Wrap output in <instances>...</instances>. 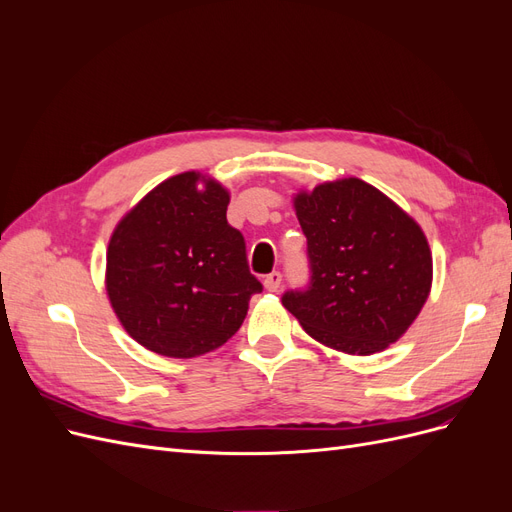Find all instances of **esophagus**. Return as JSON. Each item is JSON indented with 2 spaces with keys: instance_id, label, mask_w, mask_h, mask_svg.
Segmentation results:
<instances>
[{
  "instance_id": "1",
  "label": "esophagus",
  "mask_w": 512,
  "mask_h": 512,
  "mask_svg": "<svg viewBox=\"0 0 512 512\" xmlns=\"http://www.w3.org/2000/svg\"><path fill=\"white\" fill-rule=\"evenodd\" d=\"M280 286H282V273L280 271H273L265 277V288L269 292H277V290H280Z\"/></svg>"
}]
</instances>
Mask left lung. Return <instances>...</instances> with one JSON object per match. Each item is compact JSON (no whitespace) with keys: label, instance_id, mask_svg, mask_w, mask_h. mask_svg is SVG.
<instances>
[{"label":"left lung","instance_id":"obj_1","mask_svg":"<svg viewBox=\"0 0 512 512\" xmlns=\"http://www.w3.org/2000/svg\"><path fill=\"white\" fill-rule=\"evenodd\" d=\"M307 237L312 282L284 307L322 346L376 354L395 344L431 292L433 260L423 228L374 185L324 181L292 198Z\"/></svg>","mask_w":512,"mask_h":512}]
</instances>
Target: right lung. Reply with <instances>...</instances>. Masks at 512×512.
I'll return each mask as SVG.
<instances>
[{
	"mask_svg": "<svg viewBox=\"0 0 512 512\" xmlns=\"http://www.w3.org/2000/svg\"><path fill=\"white\" fill-rule=\"evenodd\" d=\"M230 192L188 170L162 181L123 215L106 250V294L143 348L192 359L239 331L262 284L245 241L226 222Z\"/></svg>",
	"mask_w": 512,
	"mask_h": 512,
	"instance_id": "1",
	"label": "right lung"
}]
</instances>
